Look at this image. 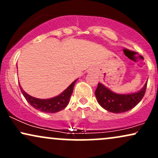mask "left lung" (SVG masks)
Returning a JSON list of instances; mask_svg holds the SVG:
<instances>
[{
  "instance_id": "1",
  "label": "left lung",
  "mask_w": 158,
  "mask_h": 158,
  "mask_svg": "<svg viewBox=\"0 0 158 158\" xmlns=\"http://www.w3.org/2000/svg\"><path fill=\"white\" fill-rule=\"evenodd\" d=\"M147 82L136 93L119 94L114 93L102 83L98 84L95 91L97 100L102 108L115 114L123 113L132 109L140 102L146 92Z\"/></svg>"
}]
</instances>
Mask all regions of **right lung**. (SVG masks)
<instances>
[{"label": "right lung", "mask_w": 158, "mask_h": 158, "mask_svg": "<svg viewBox=\"0 0 158 158\" xmlns=\"http://www.w3.org/2000/svg\"><path fill=\"white\" fill-rule=\"evenodd\" d=\"M77 79L73 81L62 93H61L59 95L56 96L55 97L50 98V99H39V98L32 97L23 90L20 83L19 84L21 93L23 94V97L28 103H30V106L35 108L36 110H39V111L52 114L60 111V110L66 108L69 102H70V96L73 93L74 85H75Z\"/></svg>", "instance_id": "1"}]
</instances>
